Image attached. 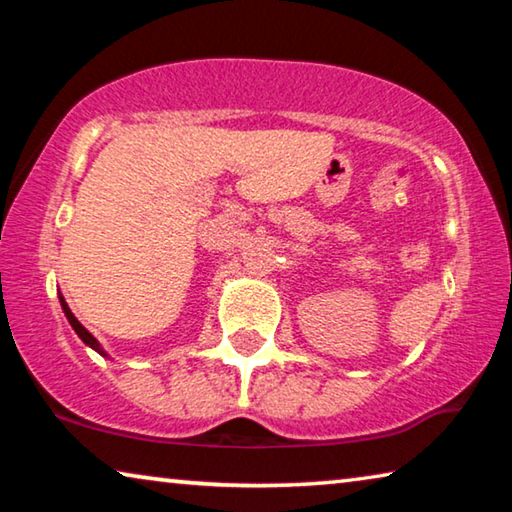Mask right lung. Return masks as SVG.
I'll return each instance as SVG.
<instances>
[{
    "label": "right lung",
    "instance_id": "obj_1",
    "mask_svg": "<svg viewBox=\"0 0 512 512\" xmlns=\"http://www.w3.org/2000/svg\"><path fill=\"white\" fill-rule=\"evenodd\" d=\"M60 298V307H63V311H65V316H67V320H69V325H72L74 327V332L76 334H79V339L85 343V345H90V348L94 350V352H99L101 354V357H108V352L106 350H103L101 348V343L97 341V339H94V336L88 332V329H85L81 323H79V320H76V316L72 314V309H69L67 307V302H65V298L63 296H58Z\"/></svg>",
    "mask_w": 512,
    "mask_h": 512
}]
</instances>
